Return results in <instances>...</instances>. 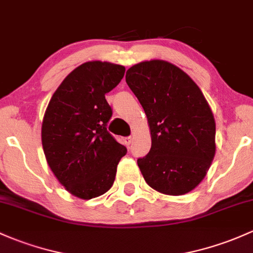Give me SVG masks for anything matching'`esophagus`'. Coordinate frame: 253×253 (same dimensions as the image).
Here are the masks:
<instances>
[{
    "label": "esophagus",
    "instance_id": "esophagus-1",
    "mask_svg": "<svg viewBox=\"0 0 253 253\" xmlns=\"http://www.w3.org/2000/svg\"><path fill=\"white\" fill-rule=\"evenodd\" d=\"M132 140H134V138H132L131 136H127V137H126V138H124V143H126V146H129V145H130V143H131V142H132Z\"/></svg>",
    "mask_w": 253,
    "mask_h": 253
}]
</instances>
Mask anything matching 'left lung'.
Listing matches in <instances>:
<instances>
[{
    "mask_svg": "<svg viewBox=\"0 0 253 253\" xmlns=\"http://www.w3.org/2000/svg\"><path fill=\"white\" fill-rule=\"evenodd\" d=\"M126 81L147 116L152 146L137 159L149 187L183 195L204 180L216 153V123L194 81L164 60L142 61Z\"/></svg>",
    "mask_w": 253,
    "mask_h": 253,
    "instance_id": "left-lung-1",
    "label": "left lung"
}]
</instances>
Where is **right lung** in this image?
Returning <instances> with one entry per match:
<instances>
[{
  "instance_id": "right-lung-1",
  "label": "right lung",
  "mask_w": 253,
  "mask_h": 253,
  "mask_svg": "<svg viewBox=\"0 0 253 253\" xmlns=\"http://www.w3.org/2000/svg\"><path fill=\"white\" fill-rule=\"evenodd\" d=\"M126 67L88 61L76 67L51 96L42 122V146L50 170L67 192L89 200L105 194L126 148L107 131L112 110L105 99Z\"/></svg>"
}]
</instances>
